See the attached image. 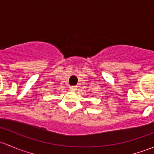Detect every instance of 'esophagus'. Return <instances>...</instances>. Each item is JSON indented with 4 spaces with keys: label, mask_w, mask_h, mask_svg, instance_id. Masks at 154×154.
<instances>
[{
    "label": "esophagus",
    "mask_w": 154,
    "mask_h": 154,
    "mask_svg": "<svg viewBox=\"0 0 154 154\" xmlns=\"http://www.w3.org/2000/svg\"><path fill=\"white\" fill-rule=\"evenodd\" d=\"M69 89H70V91H75L76 89H77V87L74 86H70Z\"/></svg>",
    "instance_id": "obj_1"
}]
</instances>
